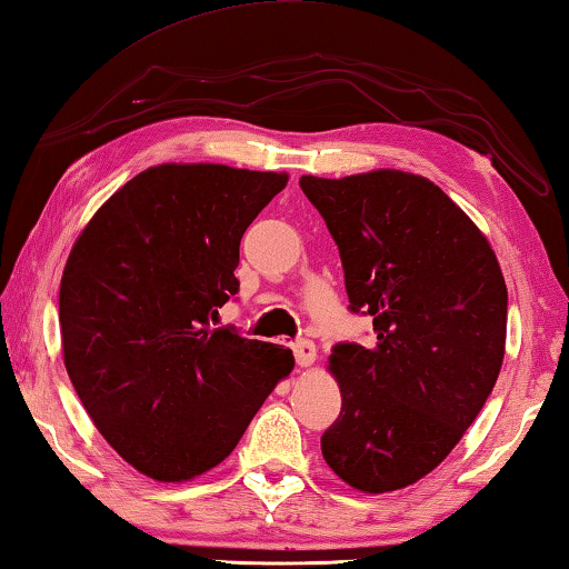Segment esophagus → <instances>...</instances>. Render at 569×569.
<instances>
[{
    "label": "esophagus",
    "instance_id": "34e87169",
    "mask_svg": "<svg viewBox=\"0 0 569 569\" xmlns=\"http://www.w3.org/2000/svg\"><path fill=\"white\" fill-rule=\"evenodd\" d=\"M292 352H295L297 365H300V367H310V365L315 362V357H317V347H315V342H310V340H297V342L292 345Z\"/></svg>",
    "mask_w": 569,
    "mask_h": 569
}]
</instances>
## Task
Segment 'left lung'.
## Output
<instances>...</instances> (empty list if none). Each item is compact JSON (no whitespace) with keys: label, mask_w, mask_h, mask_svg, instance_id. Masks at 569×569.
Returning a JSON list of instances; mask_svg holds the SVG:
<instances>
[{"label":"left lung","mask_w":569,"mask_h":569,"mask_svg":"<svg viewBox=\"0 0 569 569\" xmlns=\"http://www.w3.org/2000/svg\"><path fill=\"white\" fill-rule=\"evenodd\" d=\"M340 249L350 312L370 347L337 342L342 410L325 462L362 492L422 480L460 442L500 375L507 287L490 242L430 179L377 169L302 177Z\"/></svg>","instance_id":"1"}]
</instances>
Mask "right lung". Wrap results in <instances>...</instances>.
<instances>
[{
  "mask_svg": "<svg viewBox=\"0 0 569 569\" xmlns=\"http://www.w3.org/2000/svg\"><path fill=\"white\" fill-rule=\"evenodd\" d=\"M287 174L159 164L114 192L59 287L69 380L119 457L159 482L212 470L292 372L272 342L214 327L239 292V242Z\"/></svg>",
  "mask_w": 569,
  "mask_h": 569,
  "instance_id": "1",
  "label": "right lung"
}]
</instances>
